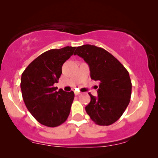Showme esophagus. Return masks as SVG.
I'll use <instances>...</instances> for the list:
<instances>
[{
	"mask_svg": "<svg viewBox=\"0 0 158 158\" xmlns=\"http://www.w3.org/2000/svg\"><path fill=\"white\" fill-rule=\"evenodd\" d=\"M81 94V93L78 92V91H75V96H78V95Z\"/></svg>",
	"mask_w": 158,
	"mask_h": 158,
	"instance_id": "1",
	"label": "esophagus"
}]
</instances>
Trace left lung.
Returning a JSON list of instances; mask_svg holds the SVG:
<instances>
[{"label":"left lung","mask_w":158,"mask_h":158,"mask_svg":"<svg viewBox=\"0 0 158 158\" xmlns=\"http://www.w3.org/2000/svg\"><path fill=\"white\" fill-rule=\"evenodd\" d=\"M77 55L87 62L90 77L99 81L98 96L88 93L90 102L85 106L90 118L101 126L116 122L128 106L131 94V82L124 65L109 52L94 45L77 47Z\"/></svg>","instance_id":"obj_1"}]
</instances>
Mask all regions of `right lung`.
<instances>
[{
	"label": "right lung",
	"mask_w": 158,
	"mask_h": 158,
	"mask_svg": "<svg viewBox=\"0 0 158 158\" xmlns=\"http://www.w3.org/2000/svg\"><path fill=\"white\" fill-rule=\"evenodd\" d=\"M75 47L53 49L42 53L21 75V89L26 106L40 124L49 127L65 122L74 100L73 91H56L64 62L73 55Z\"/></svg>",
	"instance_id": "add662e5"
}]
</instances>
